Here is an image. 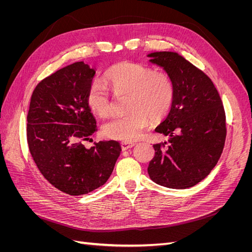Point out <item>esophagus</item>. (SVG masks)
I'll return each instance as SVG.
<instances>
[{
	"label": "esophagus",
	"mask_w": 252,
	"mask_h": 252,
	"mask_svg": "<svg viewBox=\"0 0 252 252\" xmlns=\"http://www.w3.org/2000/svg\"><path fill=\"white\" fill-rule=\"evenodd\" d=\"M133 146H134V143H132V142H122L121 143L122 150H127V149L131 148Z\"/></svg>",
	"instance_id": "esophagus-1"
}]
</instances>
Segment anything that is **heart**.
I'll list each match as a JSON object with an SVG mask.
<instances>
[{
	"mask_svg": "<svg viewBox=\"0 0 252 252\" xmlns=\"http://www.w3.org/2000/svg\"><path fill=\"white\" fill-rule=\"evenodd\" d=\"M106 82L116 94H129L124 116H117L106 122L104 133L111 139L131 142L138 140L149 118L162 120L171 109L174 100V83L165 71H156L147 65L122 62L106 73ZM87 104L91 111L100 117H107L112 111V101L104 83L94 80L87 91Z\"/></svg>",
	"mask_w": 252,
	"mask_h": 252,
	"instance_id": "obj_1",
	"label": "heart"
}]
</instances>
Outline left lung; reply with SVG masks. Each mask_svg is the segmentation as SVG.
<instances>
[{"instance_id":"left-lung-1","label":"left lung","mask_w":252,"mask_h":252,"mask_svg":"<svg viewBox=\"0 0 252 252\" xmlns=\"http://www.w3.org/2000/svg\"><path fill=\"white\" fill-rule=\"evenodd\" d=\"M148 57L170 75L175 88L168 116L156 128L169 140L154 145L148 174L164 187H192L215 168L223 152L227 129L222 100L207 75L177 52Z\"/></svg>"}]
</instances>
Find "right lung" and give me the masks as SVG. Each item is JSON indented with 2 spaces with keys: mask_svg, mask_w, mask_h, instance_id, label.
<instances>
[{
  "mask_svg": "<svg viewBox=\"0 0 252 252\" xmlns=\"http://www.w3.org/2000/svg\"><path fill=\"white\" fill-rule=\"evenodd\" d=\"M94 74L84 62L52 73L34 88L27 114V143L36 167L52 186L70 195L104 185L121 154L117 141H100L89 149L83 145L96 131L87 104Z\"/></svg>",
  "mask_w": 252,
  "mask_h": 252,
  "instance_id": "1",
  "label": "right lung"
}]
</instances>
